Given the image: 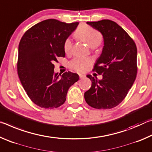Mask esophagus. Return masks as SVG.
<instances>
[{"label": "esophagus", "instance_id": "obj_1", "mask_svg": "<svg viewBox=\"0 0 152 152\" xmlns=\"http://www.w3.org/2000/svg\"><path fill=\"white\" fill-rule=\"evenodd\" d=\"M86 76L84 75V74H79V77H80V78H84V77H85Z\"/></svg>", "mask_w": 152, "mask_h": 152}]
</instances>
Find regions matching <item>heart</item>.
Returning a JSON list of instances; mask_svg holds the SVG:
<instances>
[{
	"instance_id": "b5f03b06",
	"label": "heart",
	"mask_w": 152,
	"mask_h": 152,
	"mask_svg": "<svg viewBox=\"0 0 152 152\" xmlns=\"http://www.w3.org/2000/svg\"><path fill=\"white\" fill-rule=\"evenodd\" d=\"M74 37L77 39L85 42L88 46L94 48L101 44L102 35L99 31L88 25L82 24L74 32ZM64 51L66 54H70L72 51V43L70 39H67L64 44ZM92 64L91 59L88 58H76L72 60L69 66L72 69L78 72H85Z\"/></svg>"
}]
</instances>
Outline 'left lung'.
<instances>
[{"instance_id": "8db88e82", "label": "left lung", "mask_w": 152, "mask_h": 152, "mask_svg": "<svg viewBox=\"0 0 152 152\" xmlns=\"http://www.w3.org/2000/svg\"><path fill=\"white\" fill-rule=\"evenodd\" d=\"M86 23L101 32L104 46L93 69L102 74V78L86 76L92 81V86L84 92V99L95 109H112L123 101L136 78L137 47L127 33L113 20Z\"/></svg>"}]
</instances>
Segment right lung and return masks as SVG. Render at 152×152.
Here are the masks:
<instances>
[{"label":"right lung","instance_id":"add662e5","mask_svg":"<svg viewBox=\"0 0 152 152\" xmlns=\"http://www.w3.org/2000/svg\"><path fill=\"white\" fill-rule=\"evenodd\" d=\"M78 24L47 19L31 27L20 39L18 75L28 96L37 106L45 109L61 106L69 88L78 80V74L55 73L53 64L58 57H65L64 42Z\"/></svg>","mask_w":152,"mask_h":152}]
</instances>
